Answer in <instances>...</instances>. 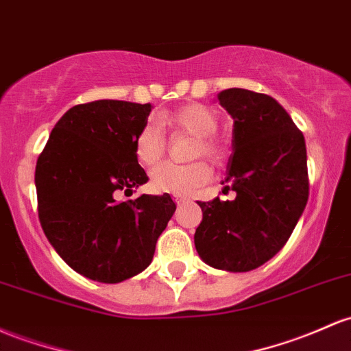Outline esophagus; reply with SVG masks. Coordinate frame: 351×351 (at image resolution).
<instances>
[{
    "mask_svg": "<svg viewBox=\"0 0 351 351\" xmlns=\"http://www.w3.org/2000/svg\"><path fill=\"white\" fill-rule=\"evenodd\" d=\"M186 202H188L186 196H180V195L175 196V203H176V205H183V203H186Z\"/></svg>",
    "mask_w": 351,
    "mask_h": 351,
    "instance_id": "esophagus-1",
    "label": "esophagus"
}]
</instances>
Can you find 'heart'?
<instances>
[{
  "instance_id": "b5f03b06",
  "label": "heart",
  "mask_w": 351,
  "mask_h": 351,
  "mask_svg": "<svg viewBox=\"0 0 351 351\" xmlns=\"http://www.w3.org/2000/svg\"><path fill=\"white\" fill-rule=\"evenodd\" d=\"M171 128L180 130L196 138L191 156H206L213 163H219L225 156V148L213 138L218 130V119L206 106L186 105L167 118ZM165 153V136L161 126L148 121L134 140V156L145 167H153ZM210 168L205 161L188 165L161 163L152 171V186L158 193L188 195L210 180Z\"/></svg>"
}]
</instances>
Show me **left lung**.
I'll use <instances>...</instances> for the list:
<instances>
[{
    "mask_svg": "<svg viewBox=\"0 0 351 351\" xmlns=\"http://www.w3.org/2000/svg\"><path fill=\"white\" fill-rule=\"evenodd\" d=\"M233 118L232 156L223 191L234 199L198 202L203 219L195 248L210 267L241 273L271 260L290 238L308 202L306 145L287 110L243 88L218 93Z\"/></svg>",
    "mask_w": 351,
    "mask_h": 351,
    "instance_id": "left-lung-1",
    "label": "left lung"
}]
</instances>
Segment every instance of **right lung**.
<instances>
[{"label":"right lung","instance_id":"1","mask_svg":"<svg viewBox=\"0 0 351 351\" xmlns=\"http://www.w3.org/2000/svg\"><path fill=\"white\" fill-rule=\"evenodd\" d=\"M152 105L98 99L69 108L36 161L34 184L43 232L76 273L119 283L148 268L176 205L171 196L121 191L148 182L134 140Z\"/></svg>","mask_w":351,"mask_h":351}]
</instances>
